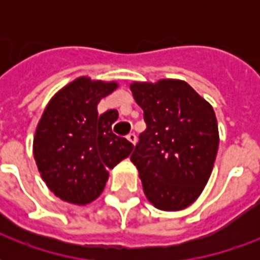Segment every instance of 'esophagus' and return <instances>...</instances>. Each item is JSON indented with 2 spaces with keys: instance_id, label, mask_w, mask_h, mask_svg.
<instances>
[{
  "instance_id": "esophagus-1",
  "label": "esophagus",
  "mask_w": 260,
  "mask_h": 260,
  "mask_svg": "<svg viewBox=\"0 0 260 260\" xmlns=\"http://www.w3.org/2000/svg\"><path fill=\"white\" fill-rule=\"evenodd\" d=\"M126 139H128V141H129L132 145H135V143H136V135L134 134V132L128 134V135H126Z\"/></svg>"
}]
</instances>
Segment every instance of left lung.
<instances>
[{"label": "left lung", "instance_id": "left-lung-1", "mask_svg": "<svg viewBox=\"0 0 260 260\" xmlns=\"http://www.w3.org/2000/svg\"><path fill=\"white\" fill-rule=\"evenodd\" d=\"M146 129L131 156L153 206L182 210L199 198L212 174L218 149L214 110L186 82H132Z\"/></svg>", "mask_w": 260, "mask_h": 260}]
</instances>
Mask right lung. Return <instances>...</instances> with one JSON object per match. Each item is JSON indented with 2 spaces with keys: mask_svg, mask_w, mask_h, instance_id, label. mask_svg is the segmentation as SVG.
Here are the masks:
<instances>
[{
  "mask_svg": "<svg viewBox=\"0 0 260 260\" xmlns=\"http://www.w3.org/2000/svg\"><path fill=\"white\" fill-rule=\"evenodd\" d=\"M117 87L114 80L76 78L54 94L37 124L33 156L39 173L48 189L68 203L97 199L108 180L107 170L134 149L111 131L118 111H97L100 100Z\"/></svg>",
  "mask_w": 260,
  "mask_h": 260,
  "instance_id": "obj_1",
  "label": "right lung"
}]
</instances>
